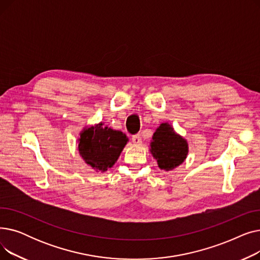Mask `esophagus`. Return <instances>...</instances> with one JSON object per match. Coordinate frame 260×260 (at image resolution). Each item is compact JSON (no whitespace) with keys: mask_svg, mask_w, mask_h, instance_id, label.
<instances>
[{"mask_svg":"<svg viewBox=\"0 0 260 260\" xmlns=\"http://www.w3.org/2000/svg\"><path fill=\"white\" fill-rule=\"evenodd\" d=\"M132 141L135 144H140L142 142V139L140 137V135H134L133 138H132Z\"/></svg>","mask_w":260,"mask_h":260,"instance_id":"1","label":"esophagus"}]
</instances>
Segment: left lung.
<instances>
[{"label": "left lung", "mask_w": 260, "mask_h": 260, "mask_svg": "<svg viewBox=\"0 0 260 260\" xmlns=\"http://www.w3.org/2000/svg\"><path fill=\"white\" fill-rule=\"evenodd\" d=\"M188 146L185 139L177 135L169 123H162L156 129L151 143V153L161 170L171 171L186 158Z\"/></svg>", "instance_id": "1"}]
</instances>
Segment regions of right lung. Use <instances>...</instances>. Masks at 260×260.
I'll return each instance as SVG.
<instances>
[{
  "label": "right lung",
  "instance_id": "right-lung-1",
  "mask_svg": "<svg viewBox=\"0 0 260 260\" xmlns=\"http://www.w3.org/2000/svg\"><path fill=\"white\" fill-rule=\"evenodd\" d=\"M127 141L125 134L100 123L80 134L79 153L93 170L105 172L115 165Z\"/></svg>",
  "mask_w": 260,
  "mask_h": 260
}]
</instances>
